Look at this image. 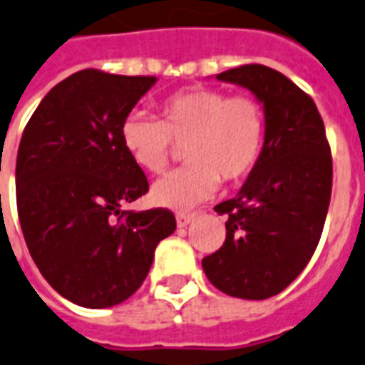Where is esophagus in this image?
<instances>
[{
    "label": "esophagus",
    "mask_w": 365,
    "mask_h": 365,
    "mask_svg": "<svg viewBox=\"0 0 365 365\" xmlns=\"http://www.w3.org/2000/svg\"><path fill=\"white\" fill-rule=\"evenodd\" d=\"M192 220H194V215L179 212V215H177V225H179V227H186V225H188Z\"/></svg>",
    "instance_id": "34e87169"
}]
</instances>
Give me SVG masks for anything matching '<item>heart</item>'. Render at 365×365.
<instances>
[{
	"label": "heart",
	"instance_id": "1",
	"mask_svg": "<svg viewBox=\"0 0 365 365\" xmlns=\"http://www.w3.org/2000/svg\"><path fill=\"white\" fill-rule=\"evenodd\" d=\"M160 121L132 111L121 123V143L138 168L162 173L177 147L186 168L156 180L150 197L165 209L186 210L215 194L224 182H239L261 160L267 119L255 96H230L220 89L192 87L158 106Z\"/></svg>",
	"mask_w": 365,
	"mask_h": 365
}]
</instances>
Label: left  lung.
Returning <instances> with one entry per match:
<instances>
[{
    "instance_id": "left-lung-1",
    "label": "left lung",
    "mask_w": 365,
    "mask_h": 365,
    "mask_svg": "<svg viewBox=\"0 0 365 365\" xmlns=\"http://www.w3.org/2000/svg\"><path fill=\"white\" fill-rule=\"evenodd\" d=\"M216 80L254 93L267 135L239 194L215 207L227 216L225 242L201 264L222 293L264 300L297 279L317 248L332 194V155L315 102L282 72L242 65Z\"/></svg>"
}]
</instances>
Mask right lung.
<instances>
[{"instance_id": "1", "label": "right lung", "mask_w": 365, "mask_h": 365, "mask_svg": "<svg viewBox=\"0 0 365 365\" xmlns=\"http://www.w3.org/2000/svg\"><path fill=\"white\" fill-rule=\"evenodd\" d=\"M155 76L86 68L50 89L16 156V207L41 274L81 308H111L140 289L175 231L168 209L125 210L149 190L121 143V123Z\"/></svg>"}]
</instances>
